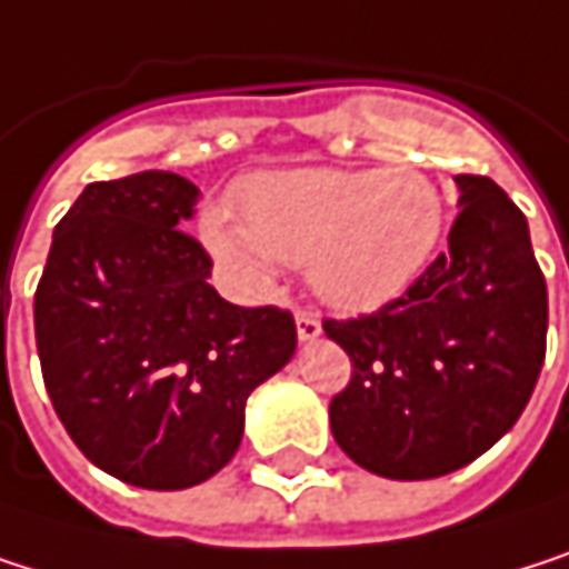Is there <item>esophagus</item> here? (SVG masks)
I'll use <instances>...</instances> for the list:
<instances>
[{"instance_id": "1", "label": "esophagus", "mask_w": 569, "mask_h": 569, "mask_svg": "<svg viewBox=\"0 0 569 569\" xmlns=\"http://www.w3.org/2000/svg\"><path fill=\"white\" fill-rule=\"evenodd\" d=\"M320 333H323L320 317L310 313V310H300V313H297V337H300V343H313Z\"/></svg>"}]
</instances>
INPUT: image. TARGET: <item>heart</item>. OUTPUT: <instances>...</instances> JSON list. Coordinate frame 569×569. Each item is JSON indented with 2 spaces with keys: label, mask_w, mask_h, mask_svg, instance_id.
Listing matches in <instances>:
<instances>
[{
  "label": "heart",
  "mask_w": 569,
  "mask_h": 569,
  "mask_svg": "<svg viewBox=\"0 0 569 569\" xmlns=\"http://www.w3.org/2000/svg\"><path fill=\"white\" fill-rule=\"evenodd\" d=\"M242 219L202 216V239L246 293H269L282 262H307L323 303L373 313L433 259L447 202L417 169H290L246 182Z\"/></svg>",
  "instance_id": "heart-1"
}]
</instances>
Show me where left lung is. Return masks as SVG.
I'll return each instance as SVG.
<instances>
[{"label": "left lung", "mask_w": 569, "mask_h": 569, "mask_svg": "<svg viewBox=\"0 0 569 569\" xmlns=\"http://www.w3.org/2000/svg\"><path fill=\"white\" fill-rule=\"evenodd\" d=\"M460 216L407 297L337 323L353 380L330 403L340 450L387 480L473 463L523 413L547 353V282L527 216L487 176H453Z\"/></svg>", "instance_id": "1"}]
</instances>
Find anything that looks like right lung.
I'll return each instance as SVG.
<instances>
[{"label":"right lung","instance_id":"right-lung-1","mask_svg":"<svg viewBox=\"0 0 569 569\" xmlns=\"http://www.w3.org/2000/svg\"><path fill=\"white\" fill-rule=\"evenodd\" d=\"M196 186L146 169L89 182L52 232L36 290L49 400L76 447L142 490H186L242 443L249 393L297 353V323L212 287L186 236Z\"/></svg>","mask_w":569,"mask_h":569}]
</instances>
